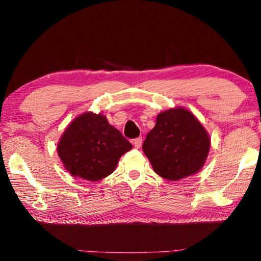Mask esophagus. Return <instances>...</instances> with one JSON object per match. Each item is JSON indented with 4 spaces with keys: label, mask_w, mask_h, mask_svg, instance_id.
I'll return each mask as SVG.
<instances>
[{
    "label": "esophagus",
    "mask_w": 261,
    "mask_h": 261,
    "mask_svg": "<svg viewBox=\"0 0 261 261\" xmlns=\"http://www.w3.org/2000/svg\"><path fill=\"white\" fill-rule=\"evenodd\" d=\"M141 143H143V138H140V137H139V138H136L134 140V145H135L136 148H140Z\"/></svg>",
    "instance_id": "esophagus-1"
}]
</instances>
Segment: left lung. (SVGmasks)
<instances>
[{
    "instance_id": "obj_1",
    "label": "left lung",
    "mask_w": 261,
    "mask_h": 261,
    "mask_svg": "<svg viewBox=\"0 0 261 261\" xmlns=\"http://www.w3.org/2000/svg\"><path fill=\"white\" fill-rule=\"evenodd\" d=\"M211 140L204 126L184 108L160 113L144 140L143 151L161 177L179 180L199 171L208 155Z\"/></svg>"
}]
</instances>
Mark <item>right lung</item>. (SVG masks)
Returning <instances> with one entry per match:
<instances>
[{
    "mask_svg": "<svg viewBox=\"0 0 261 261\" xmlns=\"http://www.w3.org/2000/svg\"><path fill=\"white\" fill-rule=\"evenodd\" d=\"M132 145L103 115L85 113L71 122L57 145V153L74 177L100 180L116 168Z\"/></svg>",
    "mask_w": 261,
    "mask_h": 261,
    "instance_id": "1",
    "label": "right lung"
}]
</instances>
